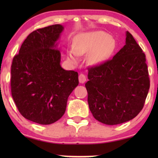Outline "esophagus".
<instances>
[{"mask_svg": "<svg viewBox=\"0 0 158 158\" xmlns=\"http://www.w3.org/2000/svg\"><path fill=\"white\" fill-rule=\"evenodd\" d=\"M79 81L81 84H83V83H85V81H86V77H85L84 74H82V73L79 74Z\"/></svg>", "mask_w": 158, "mask_h": 158, "instance_id": "esophagus-1", "label": "esophagus"}]
</instances>
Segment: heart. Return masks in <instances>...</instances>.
Segmentation results:
<instances>
[{
    "instance_id": "b5f03b06",
    "label": "heart",
    "mask_w": 158,
    "mask_h": 158,
    "mask_svg": "<svg viewBox=\"0 0 158 158\" xmlns=\"http://www.w3.org/2000/svg\"><path fill=\"white\" fill-rule=\"evenodd\" d=\"M116 48L115 40L102 31L79 34L73 39V50L68 51V60L78 62L77 56L88 55L87 63L90 66L102 64L111 56Z\"/></svg>"
}]
</instances>
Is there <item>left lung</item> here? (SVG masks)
<instances>
[{
    "label": "left lung",
    "instance_id": "obj_1",
    "mask_svg": "<svg viewBox=\"0 0 158 158\" xmlns=\"http://www.w3.org/2000/svg\"><path fill=\"white\" fill-rule=\"evenodd\" d=\"M126 45L104 64L89 68L85 83L94 117L106 125L135 118L143 109L148 92L146 56L129 32Z\"/></svg>",
    "mask_w": 158,
    "mask_h": 158
}]
</instances>
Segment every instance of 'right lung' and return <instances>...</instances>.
<instances>
[{
	"label": "right lung",
	"instance_id": "add662e5",
	"mask_svg": "<svg viewBox=\"0 0 158 158\" xmlns=\"http://www.w3.org/2000/svg\"><path fill=\"white\" fill-rule=\"evenodd\" d=\"M64 26L39 29L27 37L11 67V91L24 118L41 125L64 115L68 97L79 85L78 73L61 68L58 41Z\"/></svg>",
	"mask_w": 158,
	"mask_h": 158
}]
</instances>
